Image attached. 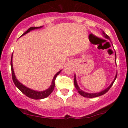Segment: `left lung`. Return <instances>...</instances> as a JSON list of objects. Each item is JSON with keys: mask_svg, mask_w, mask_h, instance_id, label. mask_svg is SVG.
I'll use <instances>...</instances> for the list:
<instances>
[{"mask_svg": "<svg viewBox=\"0 0 128 128\" xmlns=\"http://www.w3.org/2000/svg\"><path fill=\"white\" fill-rule=\"evenodd\" d=\"M102 33H103V34H104V36H105V38H106L110 40V36H108V35H106V34L105 33V32L103 31ZM117 74H116L115 78H114V80H113V82H112V83H111V84L110 85V86H108V87L106 89H105V90L102 91V92H96V93H87V92H83V91H82L79 88V87L78 86L77 82H76L75 75H74V86H75V88H76V90H78V92L81 95V96L85 97V98H96V97L102 96V95L104 94H105L106 92H108V90H109L110 89V88H111V86H112L113 85V84H114V81H115V80H116V79L117 78Z\"/></svg>", "mask_w": 128, "mask_h": 128, "instance_id": "obj_1", "label": "left lung"}]
</instances>
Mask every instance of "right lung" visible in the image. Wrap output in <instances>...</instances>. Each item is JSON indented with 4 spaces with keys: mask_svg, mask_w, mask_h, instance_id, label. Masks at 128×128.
Segmentation results:
<instances>
[{
    "mask_svg": "<svg viewBox=\"0 0 128 128\" xmlns=\"http://www.w3.org/2000/svg\"><path fill=\"white\" fill-rule=\"evenodd\" d=\"M40 27H30L26 31L24 32V33L23 34L22 36L23 35L26 34V33L29 32L30 30H33V29H38L40 28ZM12 56H11V73H12V80L14 82V84L16 85V86H17L18 88L20 90L21 92H23V94L26 95V96L29 97V98H31V99H44V98H47L48 96H49L50 94H51L53 91H54V87H55V80L56 79V76L60 74V73L61 72V71H59L56 74H55V76H54V79H53L52 82V85H51L46 90L43 91V92H37V91H35L33 90H31L30 88H28L26 86H24L23 84H22L21 83L19 82L17 80V79H16L15 74H14V70H13V68H12Z\"/></svg>",
    "mask_w": 128,
    "mask_h": 128,
    "instance_id": "add662e5",
    "label": "right lung"
}]
</instances>
